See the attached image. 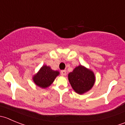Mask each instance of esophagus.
I'll list each match as a JSON object with an SVG mask.
<instances>
[{
  "label": "esophagus",
  "mask_w": 125,
  "mask_h": 125,
  "mask_svg": "<svg viewBox=\"0 0 125 125\" xmlns=\"http://www.w3.org/2000/svg\"><path fill=\"white\" fill-rule=\"evenodd\" d=\"M66 71H65V70L61 71V74L62 75H66Z\"/></svg>",
  "instance_id": "esophagus-1"
}]
</instances>
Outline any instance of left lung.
I'll use <instances>...</instances> for the list:
<instances>
[{"label": "left lung", "mask_w": 125, "mask_h": 125, "mask_svg": "<svg viewBox=\"0 0 125 125\" xmlns=\"http://www.w3.org/2000/svg\"><path fill=\"white\" fill-rule=\"evenodd\" d=\"M68 79L72 88L79 94L91 89L95 82L94 73L82 65L75 68L68 74Z\"/></svg>", "instance_id": "obj_1"}]
</instances>
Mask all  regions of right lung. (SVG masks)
Listing matches in <instances>:
<instances>
[{
  "instance_id": "obj_1",
  "label": "right lung",
  "mask_w": 125,
  "mask_h": 125,
  "mask_svg": "<svg viewBox=\"0 0 125 125\" xmlns=\"http://www.w3.org/2000/svg\"><path fill=\"white\" fill-rule=\"evenodd\" d=\"M59 74V72L52 70L50 66L44 65L39 73L33 77L35 83L42 88L48 87L52 84L55 78Z\"/></svg>"
}]
</instances>
